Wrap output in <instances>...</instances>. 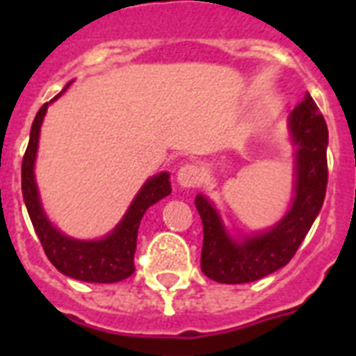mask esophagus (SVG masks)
<instances>
[{
  "label": "esophagus",
  "mask_w": 356,
  "mask_h": 356,
  "mask_svg": "<svg viewBox=\"0 0 356 356\" xmlns=\"http://www.w3.org/2000/svg\"><path fill=\"white\" fill-rule=\"evenodd\" d=\"M177 183L183 188H197L203 183V170L197 164H192V162L184 164V166L179 168Z\"/></svg>",
  "instance_id": "1"
}]
</instances>
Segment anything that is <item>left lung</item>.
I'll return each instance as SVG.
<instances>
[{
  "label": "left lung",
  "mask_w": 356,
  "mask_h": 356,
  "mask_svg": "<svg viewBox=\"0 0 356 356\" xmlns=\"http://www.w3.org/2000/svg\"><path fill=\"white\" fill-rule=\"evenodd\" d=\"M290 133L296 144L293 201L286 216L273 229L234 240L211 201L205 195H195V209L203 222L201 271L212 281L253 282L286 266L320 214L329 177V131L310 94L290 114Z\"/></svg>",
  "instance_id": "left-lung-1"
}]
</instances>
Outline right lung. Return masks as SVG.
<instances>
[{"instance_id": "1", "label": "right lung", "mask_w": 356, "mask_h": 356, "mask_svg": "<svg viewBox=\"0 0 356 356\" xmlns=\"http://www.w3.org/2000/svg\"><path fill=\"white\" fill-rule=\"evenodd\" d=\"M70 85H66L68 88ZM64 88V90H66ZM58 97V96H57ZM57 97H53L55 102ZM47 103L36 113L31 125V136L24 161H22V194L29 212L35 233L46 251L47 259L60 273L85 282H118L134 273V251L138 238L140 220L145 211L156 201L172 194L170 173L162 172L151 177L142 186L134 201L129 207L127 214L116 225L113 233L102 240H75L53 227L42 211L40 197L35 181V159L38 149L42 120L46 116Z\"/></svg>"}]
</instances>
